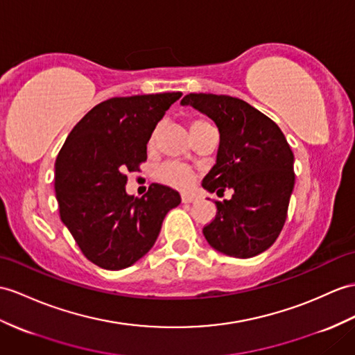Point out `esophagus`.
<instances>
[{
	"label": "esophagus",
	"instance_id": "34e87169",
	"mask_svg": "<svg viewBox=\"0 0 355 355\" xmlns=\"http://www.w3.org/2000/svg\"><path fill=\"white\" fill-rule=\"evenodd\" d=\"M180 200H182L184 203H193L196 200V196H193V194H182V196H180Z\"/></svg>",
	"mask_w": 355,
	"mask_h": 355
}]
</instances>
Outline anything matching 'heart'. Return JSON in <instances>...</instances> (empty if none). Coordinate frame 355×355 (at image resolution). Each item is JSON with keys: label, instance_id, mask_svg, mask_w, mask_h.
Segmentation results:
<instances>
[{"label": "heart", "instance_id": "heart-1", "mask_svg": "<svg viewBox=\"0 0 355 355\" xmlns=\"http://www.w3.org/2000/svg\"><path fill=\"white\" fill-rule=\"evenodd\" d=\"M205 125H209V123H207L203 119H196L191 123V131H194V129L200 128V126H205ZM158 134H159V126L155 128L149 137L148 146L150 149L155 144H157ZM157 179L159 180V182L166 184L168 187L178 188V189H187L194 184V180L197 179V173L191 167L185 166V164L170 161V162L162 164V166L157 170Z\"/></svg>", "mask_w": 355, "mask_h": 355}]
</instances>
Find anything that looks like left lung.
Here are the masks:
<instances>
[{
  "mask_svg": "<svg viewBox=\"0 0 355 355\" xmlns=\"http://www.w3.org/2000/svg\"><path fill=\"white\" fill-rule=\"evenodd\" d=\"M211 117L220 131L217 164L203 188L230 200H215L217 215L203 227L207 243L233 257H253L279 238L295 184L293 153L277 123L245 101L189 93L180 101Z\"/></svg>",
  "mask_w": 355,
  "mask_h": 355,
  "instance_id": "1",
  "label": "left lung"
}]
</instances>
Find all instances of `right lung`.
<instances>
[{
  "instance_id": "add662e5",
  "label": "right lung",
  "mask_w": 355,
  "mask_h": 355,
  "mask_svg": "<svg viewBox=\"0 0 355 355\" xmlns=\"http://www.w3.org/2000/svg\"><path fill=\"white\" fill-rule=\"evenodd\" d=\"M182 93L137 94L98 103L67 135L55 161L60 218L90 262L123 270L153 247L166 214L180 203L170 187L126 194L128 173L148 159L155 126Z\"/></svg>"
}]
</instances>
